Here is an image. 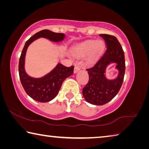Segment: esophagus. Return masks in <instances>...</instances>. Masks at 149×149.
Here are the masks:
<instances>
[{
    "mask_svg": "<svg viewBox=\"0 0 149 149\" xmlns=\"http://www.w3.org/2000/svg\"><path fill=\"white\" fill-rule=\"evenodd\" d=\"M80 67L79 66H75V68H74V73L75 74H76L77 72H78L80 70Z\"/></svg>",
    "mask_w": 149,
    "mask_h": 149,
    "instance_id": "obj_1",
    "label": "esophagus"
}]
</instances>
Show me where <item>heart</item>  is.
<instances>
[{
  "instance_id": "b5f03b06",
  "label": "heart",
  "mask_w": 149,
  "mask_h": 149,
  "mask_svg": "<svg viewBox=\"0 0 149 149\" xmlns=\"http://www.w3.org/2000/svg\"><path fill=\"white\" fill-rule=\"evenodd\" d=\"M104 47L102 41H88L78 45L74 51V55L77 57H83L89 54V59L93 60L103 52Z\"/></svg>"
}]
</instances>
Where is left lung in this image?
<instances>
[{"mask_svg": "<svg viewBox=\"0 0 149 149\" xmlns=\"http://www.w3.org/2000/svg\"><path fill=\"white\" fill-rule=\"evenodd\" d=\"M100 36L105 40L106 50L94 65L86 69L89 75L88 83L83 88L85 100L91 104L102 105L111 100L118 94L123 85L125 73L124 53L117 38L109 34ZM117 64L120 72L115 80H107L104 75L105 70L110 63Z\"/></svg>", "mask_w": 149, "mask_h": 149, "instance_id": "8db88e82", "label": "left lung"}]
</instances>
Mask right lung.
Instances as JSON below:
<instances>
[{
  "instance_id": "obj_1",
  "label": "right lung",
  "mask_w": 149,
  "mask_h": 149,
  "mask_svg": "<svg viewBox=\"0 0 149 149\" xmlns=\"http://www.w3.org/2000/svg\"><path fill=\"white\" fill-rule=\"evenodd\" d=\"M39 38H45L53 42L63 41L65 34L56 33L49 30H42L33 35L26 42L19 62V74L21 83L26 93L34 100L47 102L52 100L57 95L63 81L74 73V66L66 67L58 64L50 73L41 78L30 77L25 72V58L29 45Z\"/></svg>"
}]
</instances>
